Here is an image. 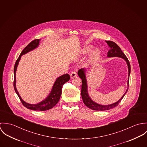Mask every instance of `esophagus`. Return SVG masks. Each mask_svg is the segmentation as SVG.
Returning <instances> with one entry per match:
<instances>
[{"mask_svg":"<svg viewBox=\"0 0 147 147\" xmlns=\"http://www.w3.org/2000/svg\"><path fill=\"white\" fill-rule=\"evenodd\" d=\"M77 73L75 72V71H72V72L70 73V77H71V78H73L77 77Z\"/></svg>","mask_w":147,"mask_h":147,"instance_id":"esophagus-1","label":"esophagus"}]
</instances>
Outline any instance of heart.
<instances>
[{
  "label": "heart",
  "instance_id": "b5f03b06",
  "mask_svg": "<svg viewBox=\"0 0 147 147\" xmlns=\"http://www.w3.org/2000/svg\"><path fill=\"white\" fill-rule=\"evenodd\" d=\"M91 49H92L91 46H87V47H84L83 49H82V54L86 55V54L88 53L91 51ZM100 55H101V51L100 49H94L92 52V53L90 55V57L89 59L90 63H94V62L98 61V59L100 57Z\"/></svg>",
  "mask_w": 147,
  "mask_h": 147
}]
</instances>
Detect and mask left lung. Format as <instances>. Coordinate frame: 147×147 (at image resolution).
I'll return each mask as SVG.
<instances>
[{
	"instance_id": "obj_1",
	"label": "left lung",
	"mask_w": 147,
	"mask_h": 147,
	"mask_svg": "<svg viewBox=\"0 0 147 147\" xmlns=\"http://www.w3.org/2000/svg\"><path fill=\"white\" fill-rule=\"evenodd\" d=\"M105 42L108 45L109 47L111 48L110 50L108 52L107 57H118L123 59L128 66L129 69V76H128V81H127V89L126 90L125 93L124 95L121 97V98L117 102H114L113 104H110V105H100L98 103L94 101L90 97L88 94V87H87V80H86V69L82 68L78 70V75L82 79V89H81V96L83 101L85 105L88 108H90L91 109L94 110V111H107L109 109H111L114 107H117L118 104L121 102L122 99L125 96V94L127 93L128 89H129V77L131 72V67L130 62L126 56V55L123 53V52L122 51V50L120 49V47L115 43L114 42L110 41V40H105Z\"/></svg>"
}]
</instances>
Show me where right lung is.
<instances>
[{"label": "right lung", "mask_w": 147, "mask_h": 147, "mask_svg": "<svg viewBox=\"0 0 147 147\" xmlns=\"http://www.w3.org/2000/svg\"><path fill=\"white\" fill-rule=\"evenodd\" d=\"M40 39H35L31 42L25 48L23 49L21 52L20 55L16 61L15 65L14 66V81H13V87L15 91L16 92L19 98L20 99L23 105L29 109H31L33 111H47L50 109L52 108L55 107L57 103L59 102L60 96L62 93V88L63 86L66 82L69 81L70 80V76L68 74H64L59 77H58L56 81L55 82L51 91L49 95L46 98L45 100L42 101L41 102L35 104H31L25 102L19 95L18 92L17 91L16 86V72L17 67L18 64V63L21 59V56L23 55L32 51L33 49H36L39 45V42Z\"/></svg>", "instance_id": "add662e5"}]
</instances>
